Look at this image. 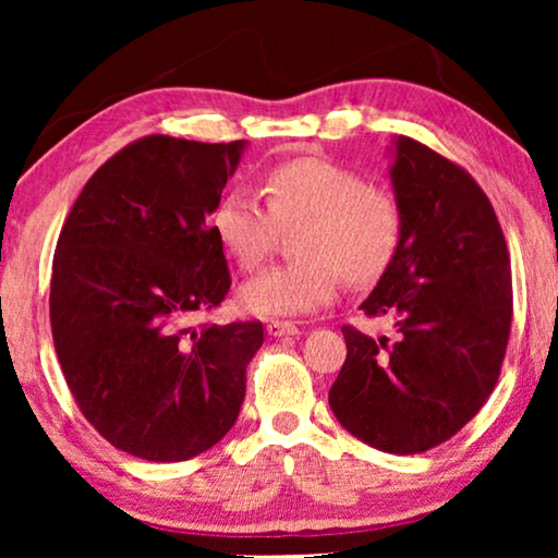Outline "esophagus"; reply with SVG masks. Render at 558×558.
<instances>
[{
  "label": "esophagus",
  "mask_w": 558,
  "mask_h": 558,
  "mask_svg": "<svg viewBox=\"0 0 558 558\" xmlns=\"http://www.w3.org/2000/svg\"><path fill=\"white\" fill-rule=\"evenodd\" d=\"M266 332H269L271 338H289V335L300 332V327L289 323V319H271V323L266 325Z\"/></svg>",
  "instance_id": "esophagus-1"
}]
</instances>
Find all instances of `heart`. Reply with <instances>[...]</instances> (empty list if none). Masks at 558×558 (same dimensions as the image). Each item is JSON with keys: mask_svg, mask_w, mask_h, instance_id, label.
<instances>
[{"mask_svg": "<svg viewBox=\"0 0 558 558\" xmlns=\"http://www.w3.org/2000/svg\"><path fill=\"white\" fill-rule=\"evenodd\" d=\"M294 235V262L271 266L241 287V304L264 317L307 315L335 300L340 277L368 287L384 277L403 235L401 205L361 172L319 157H296L266 174V201L233 187L213 210V233L241 269L254 271Z\"/></svg>", "mask_w": 558, "mask_h": 558, "instance_id": "1", "label": "heart"}]
</instances>
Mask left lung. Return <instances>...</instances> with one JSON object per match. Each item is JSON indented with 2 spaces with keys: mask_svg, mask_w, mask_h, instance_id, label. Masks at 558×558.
Masks as SVG:
<instances>
[{
  "mask_svg": "<svg viewBox=\"0 0 558 558\" xmlns=\"http://www.w3.org/2000/svg\"><path fill=\"white\" fill-rule=\"evenodd\" d=\"M403 235L361 310L391 315L396 340L342 327L330 388L338 422L365 445L416 454L452 439L498 384L513 319L506 235L468 170L399 136L391 167Z\"/></svg>",
  "mask_w": 558,
  "mask_h": 558,
  "instance_id": "left-lung-1",
  "label": "left lung"
}]
</instances>
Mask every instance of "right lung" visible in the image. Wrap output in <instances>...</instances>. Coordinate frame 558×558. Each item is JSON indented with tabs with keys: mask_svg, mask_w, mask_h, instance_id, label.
I'll return each instance as SVG.
<instances>
[{
	"mask_svg": "<svg viewBox=\"0 0 558 558\" xmlns=\"http://www.w3.org/2000/svg\"><path fill=\"white\" fill-rule=\"evenodd\" d=\"M243 142L149 134L98 167L60 231L52 342L81 414L121 452L182 462L226 437L264 325L193 327L231 289L205 223Z\"/></svg>",
	"mask_w": 558,
	"mask_h": 558,
	"instance_id": "1",
	"label": "right lung"
}]
</instances>
